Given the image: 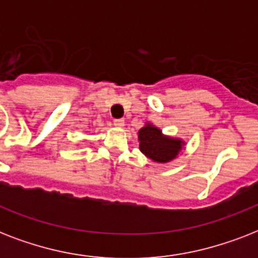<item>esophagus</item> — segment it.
<instances>
[{
    "mask_svg": "<svg viewBox=\"0 0 258 258\" xmlns=\"http://www.w3.org/2000/svg\"><path fill=\"white\" fill-rule=\"evenodd\" d=\"M113 125L117 127V128H121V127L124 125V120H123V119H115V120H113Z\"/></svg>",
    "mask_w": 258,
    "mask_h": 258,
    "instance_id": "34e87169",
    "label": "esophagus"
}]
</instances>
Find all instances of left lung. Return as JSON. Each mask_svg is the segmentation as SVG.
<instances>
[{
	"instance_id": "left-lung-1",
	"label": "left lung",
	"mask_w": 258,
	"mask_h": 258,
	"mask_svg": "<svg viewBox=\"0 0 258 258\" xmlns=\"http://www.w3.org/2000/svg\"><path fill=\"white\" fill-rule=\"evenodd\" d=\"M139 149L146 157L158 163H167L178 157L184 142L175 138L166 137L158 127L147 123L138 133Z\"/></svg>"
}]
</instances>
